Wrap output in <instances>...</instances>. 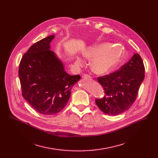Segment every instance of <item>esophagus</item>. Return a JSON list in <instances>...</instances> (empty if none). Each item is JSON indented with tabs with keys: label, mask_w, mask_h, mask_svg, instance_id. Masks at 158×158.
Returning <instances> with one entry per match:
<instances>
[{
	"label": "esophagus",
	"mask_w": 158,
	"mask_h": 158,
	"mask_svg": "<svg viewBox=\"0 0 158 158\" xmlns=\"http://www.w3.org/2000/svg\"><path fill=\"white\" fill-rule=\"evenodd\" d=\"M82 78H83V79H91V78H92V77L89 76V75L85 74V75H83V76H82Z\"/></svg>",
	"instance_id": "esophagus-1"
}]
</instances>
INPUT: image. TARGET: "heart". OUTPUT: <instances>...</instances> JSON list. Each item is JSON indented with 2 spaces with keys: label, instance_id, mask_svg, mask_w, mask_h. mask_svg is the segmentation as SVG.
<instances>
[{
  "label": "heart",
  "instance_id": "b5f03b06",
  "mask_svg": "<svg viewBox=\"0 0 158 158\" xmlns=\"http://www.w3.org/2000/svg\"><path fill=\"white\" fill-rule=\"evenodd\" d=\"M82 55L88 59H93L90 63L92 70L99 75H103L111 71L121 60L123 51L118 45L111 46L109 43H102L87 47ZM76 64L82 66L84 61L77 57Z\"/></svg>",
  "mask_w": 158,
  "mask_h": 158
}]
</instances>
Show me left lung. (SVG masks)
I'll use <instances>...</instances> for the list:
<instances>
[{
  "label": "left lung",
  "instance_id": "obj_1",
  "mask_svg": "<svg viewBox=\"0 0 158 158\" xmlns=\"http://www.w3.org/2000/svg\"><path fill=\"white\" fill-rule=\"evenodd\" d=\"M142 57L135 54L125 64L110 75L98 77L104 89V96L95 102L103 113L118 115L129 110L135 102L145 77Z\"/></svg>",
  "mask_w": 158,
  "mask_h": 158
}]
</instances>
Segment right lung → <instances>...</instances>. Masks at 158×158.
I'll return each mask as SVG.
<instances>
[{"mask_svg": "<svg viewBox=\"0 0 158 158\" xmlns=\"http://www.w3.org/2000/svg\"><path fill=\"white\" fill-rule=\"evenodd\" d=\"M51 35L33 44L22 57L19 76L23 97L37 112L53 115L68 103L72 87L81 79L70 76L57 55L51 51Z\"/></svg>", "mask_w": 158, "mask_h": 158, "instance_id": "right-lung-1", "label": "right lung"}]
</instances>
